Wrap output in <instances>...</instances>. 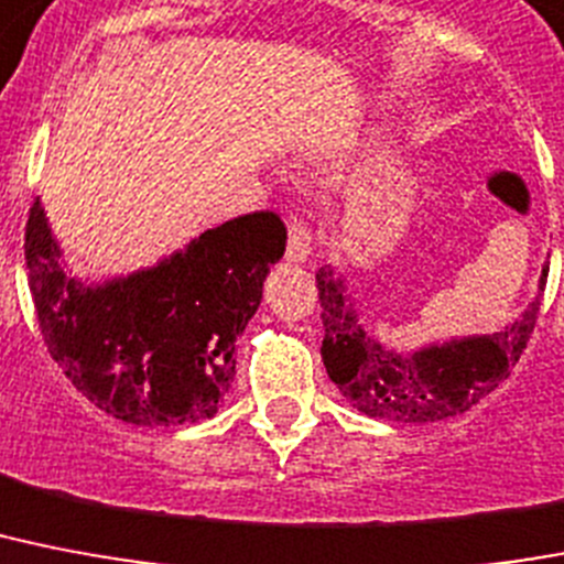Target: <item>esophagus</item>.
<instances>
[{"instance_id":"esophagus-1","label":"esophagus","mask_w":564,"mask_h":564,"mask_svg":"<svg viewBox=\"0 0 564 564\" xmlns=\"http://www.w3.org/2000/svg\"><path fill=\"white\" fill-rule=\"evenodd\" d=\"M313 251V231L304 219H292L290 223V240H286V260L290 263H304Z\"/></svg>"}]
</instances>
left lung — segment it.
Wrapping results in <instances>:
<instances>
[{"label":"left lung","mask_w":564,"mask_h":564,"mask_svg":"<svg viewBox=\"0 0 564 564\" xmlns=\"http://www.w3.org/2000/svg\"><path fill=\"white\" fill-rule=\"evenodd\" d=\"M547 281L542 267L539 292L528 310L507 327L487 336H457L416 347L414 354L386 347L359 322L356 304L347 292L345 274L336 267L315 272L322 301L324 341L322 359L327 377L345 393V400L361 414L388 423H437L464 414L501 379L528 347L535 327L539 297Z\"/></svg>","instance_id":"obj_1"}]
</instances>
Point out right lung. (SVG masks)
Segmentation results:
<instances>
[{"instance_id": "add662e5", "label": "right lung", "mask_w": 564, "mask_h": 564, "mask_svg": "<svg viewBox=\"0 0 564 564\" xmlns=\"http://www.w3.org/2000/svg\"><path fill=\"white\" fill-rule=\"evenodd\" d=\"M286 228L254 210L208 228L155 267L100 283L63 267L40 196L25 226L36 322L72 386L132 425H194L235 382V341L283 258Z\"/></svg>"}]
</instances>
